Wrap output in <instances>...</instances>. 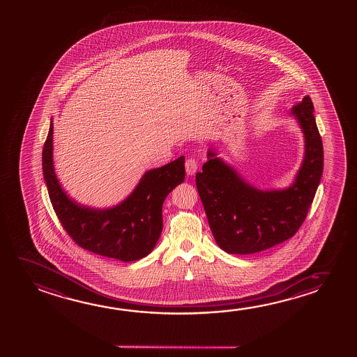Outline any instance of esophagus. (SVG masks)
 <instances>
[{"label":"esophagus","mask_w":357,"mask_h":357,"mask_svg":"<svg viewBox=\"0 0 357 357\" xmlns=\"http://www.w3.org/2000/svg\"><path fill=\"white\" fill-rule=\"evenodd\" d=\"M198 170V163L195 159L189 158L185 162V172H187L188 176H194Z\"/></svg>","instance_id":"obj_1"}]
</instances>
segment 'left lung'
Masks as SVG:
<instances>
[{"mask_svg": "<svg viewBox=\"0 0 357 357\" xmlns=\"http://www.w3.org/2000/svg\"><path fill=\"white\" fill-rule=\"evenodd\" d=\"M290 114L305 137L304 162L291 187H252L213 151L195 176L211 233L224 252L248 255L270 249L292 238L307 215L324 169L321 135L309 96L294 105Z\"/></svg>", "mask_w": 357, "mask_h": 357, "instance_id": "obj_1", "label": "left lung"}]
</instances>
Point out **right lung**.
Here are the masks:
<instances>
[{
    "label": "right lung",
    "instance_id": "1",
    "mask_svg": "<svg viewBox=\"0 0 357 357\" xmlns=\"http://www.w3.org/2000/svg\"><path fill=\"white\" fill-rule=\"evenodd\" d=\"M53 123L42 152V169L56 215L77 245L102 257L135 261L152 252L163 229L164 199L185 178L184 157L148 170L128 198L109 209L78 204L54 173Z\"/></svg>",
    "mask_w": 357,
    "mask_h": 357
}]
</instances>
